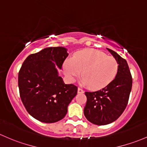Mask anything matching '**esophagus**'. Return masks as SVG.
<instances>
[{
	"label": "esophagus",
	"mask_w": 147,
	"mask_h": 147,
	"mask_svg": "<svg viewBox=\"0 0 147 147\" xmlns=\"http://www.w3.org/2000/svg\"><path fill=\"white\" fill-rule=\"evenodd\" d=\"M77 92H78V93H83L84 92V90L82 89L81 88H78V90H77Z\"/></svg>",
	"instance_id": "esophagus-1"
}]
</instances>
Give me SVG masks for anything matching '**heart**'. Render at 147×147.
<instances>
[{
	"label": "heart",
	"instance_id": "b5f03b06",
	"mask_svg": "<svg viewBox=\"0 0 147 147\" xmlns=\"http://www.w3.org/2000/svg\"><path fill=\"white\" fill-rule=\"evenodd\" d=\"M63 70L71 82L75 81L82 72L84 84L91 89L97 90L114 80L118 72L119 64L112 56L89 49L77 53L73 59L66 60Z\"/></svg>",
	"mask_w": 147,
	"mask_h": 147
}]
</instances>
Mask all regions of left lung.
<instances>
[{
  "instance_id": "8db88e82",
  "label": "left lung",
  "mask_w": 147,
  "mask_h": 147,
  "mask_svg": "<svg viewBox=\"0 0 147 147\" xmlns=\"http://www.w3.org/2000/svg\"><path fill=\"white\" fill-rule=\"evenodd\" d=\"M119 64L114 80L99 91L85 92L87 98L84 114L88 121L98 125L117 120L128 105L133 79L128 63L113 50L107 49Z\"/></svg>"
}]
</instances>
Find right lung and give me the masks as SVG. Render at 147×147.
Returning <instances> with one entry per match:
<instances>
[{
  "label": "right lung",
  "instance_id": "right-lung-1",
  "mask_svg": "<svg viewBox=\"0 0 147 147\" xmlns=\"http://www.w3.org/2000/svg\"><path fill=\"white\" fill-rule=\"evenodd\" d=\"M68 56L63 47H47L29 55L19 72V94L27 112L43 123H55L65 117L77 87L65 84L56 65L62 68Z\"/></svg>",
  "mask_w": 147,
  "mask_h": 147
}]
</instances>
